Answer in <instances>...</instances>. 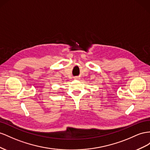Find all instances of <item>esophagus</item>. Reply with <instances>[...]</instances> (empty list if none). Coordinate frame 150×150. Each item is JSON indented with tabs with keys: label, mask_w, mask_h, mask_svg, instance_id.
<instances>
[{
	"label": "esophagus",
	"mask_w": 150,
	"mask_h": 150,
	"mask_svg": "<svg viewBox=\"0 0 150 150\" xmlns=\"http://www.w3.org/2000/svg\"><path fill=\"white\" fill-rule=\"evenodd\" d=\"M78 79V78H77V79Z\"/></svg>",
	"instance_id": "34e87169"
}]
</instances>
